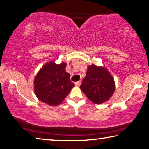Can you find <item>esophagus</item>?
Listing matches in <instances>:
<instances>
[{
	"label": "esophagus",
	"mask_w": 149,
	"mask_h": 149,
	"mask_svg": "<svg viewBox=\"0 0 149 149\" xmlns=\"http://www.w3.org/2000/svg\"><path fill=\"white\" fill-rule=\"evenodd\" d=\"M81 83H82V81H79V82H75V86H80V84H81Z\"/></svg>",
	"instance_id": "obj_1"
}]
</instances>
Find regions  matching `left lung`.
I'll return each mask as SVG.
<instances>
[{"label": "left lung", "mask_w": 149, "mask_h": 149, "mask_svg": "<svg viewBox=\"0 0 149 149\" xmlns=\"http://www.w3.org/2000/svg\"><path fill=\"white\" fill-rule=\"evenodd\" d=\"M80 88L89 100L97 105L108 101L115 90V82L106 68L92 65Z\"/></svg>", "instance_id": "1"}]
</instances>
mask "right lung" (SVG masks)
Listing matches in <instances>:
<instances>
[{
	"mask_svg": "<svg viewBox=\"0 0 149 149\" xmlns=\"http://www.w3.org/2000/svg\"><path fill=\"white\" fill-rule=\"evenodd\" d=\"M67 63L59 65L54 61L46 63L36 74L34 90L39 100L49 105L57 106L62 103L74 86L70 74L65 70Z\"/></svg>",
	"mask_w": 149,
	"mask_h": 149,
	"instance_id": "obj_1",
	"label": "right lung"
}]
</instances>
